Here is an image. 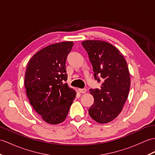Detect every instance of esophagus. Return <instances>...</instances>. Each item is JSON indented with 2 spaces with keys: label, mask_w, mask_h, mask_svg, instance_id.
<instances>
[{
  "label": "esophagus",
  "mask_w": 155,
  "mask_h": 155,
  "mask_svg": "<svg viewBox=\"0 0 155 155\" xmlns=\"http://www.w3.org/2000/svg\"><path fill=\"white\" fill-rule=\"evenodd\" d=\"M86 91H87V90L86 88H82V89H79V92L81 93H82V94H84V93H86Z\"/></svg>",
  "instance_id": "34e87169"
}]
</instances>
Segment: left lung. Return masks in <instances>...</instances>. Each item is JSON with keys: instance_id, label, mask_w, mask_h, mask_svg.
<instances>
[{"instance_id": "obj_1", "label": "left lung", "mask_w": 155, "mask_h": 155, "mask_svg": "<svg viewBox=\"0 0 155 155\" xmlns=\"http://www.w3.org/2000/svg\"><path fill=\"white\" fill-rule=\"evenodd\" d=\"M93 67L94 78L102 81L100 88L90 89L94 102L88 110L91 117L99 124L116 118L123 109L130 88L127 64L121 52L101 40L82 42Z\"/></svg>"}]
</instances>
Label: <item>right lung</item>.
I'll return each instance as SVG.
<instances>
[{
    "instance_id": "obj_1",
    "label": "right lung",
    "mask_w": 155,
    "mask_h": 155,
    "mask_svg": "<svg viewBox=\"0 0 155 155\" xmlns=\"http://www.w3.org/2000/svg\"><path fill=\"white\" fill-rule=\"evenodd\" d=\"M74 44L64 41L45 47L31 57L25 74L24 86L35 111L49 124L65 118L77 93L67 83L66 59Z\"/></svg>"
}]
</instances>
